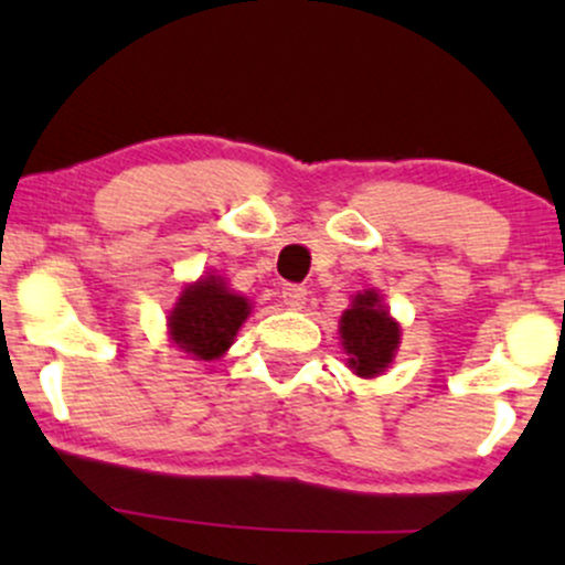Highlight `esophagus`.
Listing matches in <instances>:
<instances>
[{
    "label": "esophagus",
    "instance_id": "esophagus-1",
    "mask_svg": "<svg viewBox=\"0 0 565 565\" xmlns=\"http://www.w3.org/2000/svg\"><path fill=\"white\" fill-rule=\"evenodd\" d=\"M305 297H308V289L302 284H284L281 287V300L287 308H302Z\"/></svg>",
    "mask_w": 565,
    "mask_h": 565
}]
</instances>
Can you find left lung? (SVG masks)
I'll list each match as a JSON object with an SVG mask.
<instances>
[{
    "label": "left lung",
    "mask_w": 565,
    "mask_h": 565,
    "mask_svg": "<svg viewBox=\"0 0 565 565\" xmlns=\"http://www.w3.org/2000/svg\"><path fill=\"white\" fill-rule=\"evenodd\" d=\"M340 334L350 355L348 364L361 377H374V374L385 372L401 340L398 323L380 302L377 291L355 295L353 308L342 313Z\"/></svg>",
    "instance_id": "left-lung-1"
}]
</instances>
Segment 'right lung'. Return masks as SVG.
I'll use <instances>...</instances> for the list:
<instances>
[{
	"mask_svg": "<svg viewBox=\"0 0 565 565\" xmlns=\"http://www.w3.org/2000/svg\"><path fill=\"white\" fill-rule=\"evenodd\" d=\"M249 316V302L225 289L220 278L210 276L180 295L170 316L174 345L193 355V361H215L231 348L233 337Z\"/></svg>",
	"mask_w": 565,
	"mask_h": 565,
	"instance_id": "1",
	"label": "right lung"
}]
</instances>
